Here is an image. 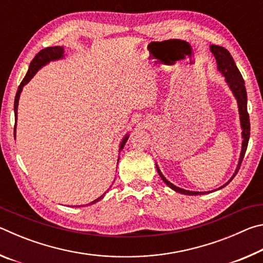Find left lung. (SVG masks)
I'll list each match as a JSON object with an SVG mask.
<instances>
[{
  "label": "left lung",
  "instance_id": "obj_1",
  "mask_svg": "<svg viewBox=\"0 0 263 263\" xmlns=\"http://www.w3.org/2000/svg\"><path fill=\"white\" fill-rule=\"evenodd\" d=\"M210 50L212 52V54L215 55L216 60H217V68L219 72L225 77V81L229 84V87L231 90H232V94L234 95L235 100L238 102V108H239V115H240V125H241V136H242V146H241V153H240V158H239V162L237 169H235L234 174L232 177L226 182L224 185H221L219 189L224 188L225 185H228L231 181L234 179V176L237 175V173L240 168V164L242 162V159L245 157V153H246L247 149V145H248V140H249V135H251V124H249V115L247 112V92H246V87H245V81L242 79L241 73L239 72V69L235 65V62L233 60L232 55L230 54V52L226 50V48L221 47V46H217V45H211ZM158 169V173L160 177H161L162 181L166 183L169 188H172L173 190H175L176 193L183 194V195H189V196H196V195H204V194H209L210 191H190V190H185L179 188V186L174 185L171 183L166 177L162 175V173L160 172V169L158 167V164H155ZM218 189V190H219Z\"/></svg>",
  "mask_w": 263,
  "mask_h": 263
}]
</instances>
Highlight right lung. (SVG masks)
I'll use <instances>...</instances> for the list:
<instances>
[{"instance_id":"obj_1","label":"right lung","mask_w":263,"mask_h":263,"mask_svg":"<svg viewBox=\"0 0 263 263\" xmlns=\"http://www.w3.org/2000/svg\"><path fill=\"white\" fill-rule=\"evenodd\" d=\"M64 47L62 46H54V47H47V48H44L41 52L38 53L37 55L33 58V60L31 61L30 64V67L28 73H26L25 78L23 79V81L21 82L18 89H17V92H16V96H15V103H14V111H15V117H16V121H17V108H18V101H20V96H21V92L23 90V87L25 86L26 83H28L31 79L34 77V74L38 72L39 69H41L43 66H45L46 64H48L50 61H54V60H59L61 58H64ZM14 135H16V124H15V128H14ZM128 139V135H126L124 137V139L121 142V146H119V151H122V148L124 147V145H125V142ZM119 160V159H118ZM105 194V193H104ZM104 194L100 196L99 198L95 199V201H92L91 203L87 204V205H91V204H95L96 202L101 201L102 198L104 197Z\"/></svg>"}]
</instances>
